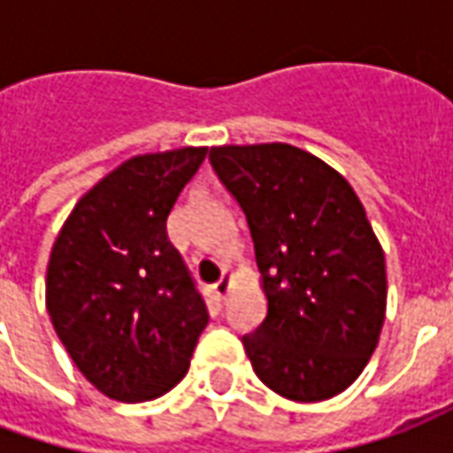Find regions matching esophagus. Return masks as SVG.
<instances>
[{
  "label": "esophagus",
  "mask_w": 453,
  "mask_h": 453,
  "mask_svg": "<svg viewBox=\"0 0 453 453\" xmlns=\"http://www.w3.org/2000/svg\"><path fill=\"white\" fill-rule=\"evenodd\" d=\"M213 294H216L218 301H226V296L230 294V276H227V272H223L220 281L213 284Z\"/></svg>",
  "instance_id": "1"
}]
</instances>
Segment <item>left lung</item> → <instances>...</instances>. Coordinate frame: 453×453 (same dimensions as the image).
<instances>
[{
  "label": "left lung",
  "instance_id": "8db88e82",
  "mask_svg": "<svg viewBox=\"0 0 453 453\" xmlns=\"http://www.w3.org/2000/svg\"><path fill=\"white\" fill-rule=\"evenodd\" d=\"M250 226L266 318L242 337L259 380L298 403L349 388L379 344L386 259L337 169L286 142L211 148Z\"/></svg>",
  "mask_w": 453,
  "mask_h": 453
}]
</instances>
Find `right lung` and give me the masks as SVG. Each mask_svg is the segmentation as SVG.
<instances>
[{
  "label": "right lung",
  "instance_id": "obj_1",
  "mask_svg": "<svg viewBox=\"0 0 453 453\" xmlns=\"http://www.w3.org/2000/svg\"><path fill=\"white\" fill-rule=\"evenodd\" d=\"M208 148L126 159L58 233L45 305L74 366L104 395L159 398L188 371L208 311L167 237V216Z\"/></svg>",
  "mask_w": 453,
  "mask_h": 453
}]
</instances>
